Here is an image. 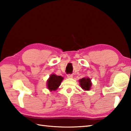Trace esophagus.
<instances>
[{
  "instance_id": "obj_1",
  "label": "esophagus",
  "mask_w": 131,
  "mask_h": 131,
  "mask_svg": "<svg viewBox=\"0 0 131 131\" xmlns=\"http://www.w3.org/2000/svg\"><path fill=\"white\" fill-rule=\"evenodd\" d=\"M67 77H68V78H73V75L72 74H68Z\"/></svg>"
}]
</instances>
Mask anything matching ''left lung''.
<instances>
[{
	"instance_id": "left-lung-1",
	"label": "left lung",
	"mask_w": 131,
	"mask_h": 131,
	"mask_svg": "<svg viewBox=\"0 0 131 131\" xmlns=\"http://www.w3.org/2000/svg\"><path fill=\"white\" fill-rule=\"evenodd\" d=\"M80 87L85 91H89L91 89L92 83L89 78H83L79 80Z\"/></svg>"
}]
</instances>
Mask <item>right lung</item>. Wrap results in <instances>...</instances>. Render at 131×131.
I'll return each instance as SVG.
<instances>
[{
  "label": "right lung",
  "mask_w": 131,
  "mask_h": 131,
  "mask_svg": "<svg viewBox=\"0 0 131 131\" xmlns=\"http://www.w3.org/2000/svg\"><path fill=\"white\" fill-rule=\"evenodd\" d=\"M63 79V78L61 76H57L54 74H51L47 82V88L50 91H56L60 85Z\"/></svg>",
  "instance_id": "1"
}]
</instances>
